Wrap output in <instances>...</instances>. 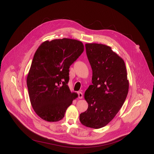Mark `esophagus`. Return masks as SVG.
I'll return each instance as SVG.
<instances>
[{
	"mask_svg": "<svg viewBox=\"0 0 154 154\" xmlns=\"http://www.w3.org/2000/svg\"><path fill=\"white\" fill-rule=\"evenodd\" d=\"M78 97L79 99H82V97H83V94L82 92H78Z\"/></svg>",
	"mask_w": 154,
	"mask_h": 154,
	"instance_id": "esophagus-1",
	"label": "esophagus"
}]
</instances>
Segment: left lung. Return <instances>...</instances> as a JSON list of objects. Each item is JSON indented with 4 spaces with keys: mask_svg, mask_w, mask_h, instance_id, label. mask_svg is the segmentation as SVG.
<instances>
[{
    "mask_svg": "<svg viewBox=\"0 0 154 154\" xmlns=\"http://www.w3.org/2000/svg\"><path fill=\"white\" fill-rule=\"evenodd\" d=\"M85 48L92 70V85L85 92L88 109L80 114V121L87 127L100 128L107 125L123 106L129 82L124 60L110 47L86 44Z\"/></svg>",
    "mask_w": 154,
    "mask_h": 154,
    "instance_id": "obj_1",
    "label": "left lung"
}]
</instances>
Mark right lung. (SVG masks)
I'll return each mask as SVG.
<instances>
[{
	"instance_id": "obj_1",
	"label": "right lung",
	"mask_w": 154,
	"mask_h": 154,
	"mask_svg": "<svg viewBox=\"0 0 154 154\" xmlns=\"http://www.w3.org/2000/svg\"><path fill=\"white\" fill-rule=\"evenodd\" d=\"M80 41L63 38L45 41L36 51L27 77L32 107L48 122H57L77 94L67 85L69 67L84 52Z\"/></svg>"
}]
</instances>
